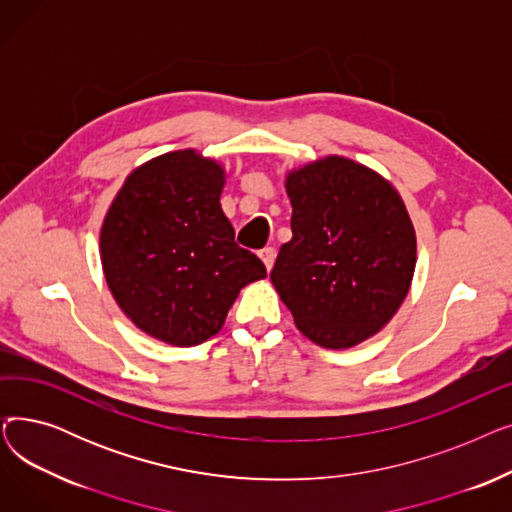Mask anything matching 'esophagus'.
Returning <instances> with one entry per match:
<instances>
[{
  "mask_svg": "<svg viewBox=\"0 0 512 512\" xmlns=\"http://www.w3.org/2000/svg\"><path fill=\"white\" fill-rule=\"evenodd\" d=\"M259 257H261V261L265 263L267 272H270L272 267H274V261H276V249H274V247H265V249L259 251Z\"/></svg>",
  "mask_w": 512,
  "mask_h": 512,
  "instance_id": "34e87169",
  "label": "esophagus"
}]
</instances>
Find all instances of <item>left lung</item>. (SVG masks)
I'll return each instance as SVG.
<instances>
[{
    "instance_id": "obj_1",
    "label": "left lung",
    "mask_w": 512,
    "mask_h": 512,
    "mask_svg": "<svg viewBox=\"0 0 512 512\" xmlns=\"http://www.w3.org/2000/svg\"><path fill=\"white\" fill-rule=\"evenodd\" d=\"M292 238L272 270L294 324L317 346L378 334L411 288L417 238L396 188L357 161L328 155L286 176Z\"/></svg>"
}]
</instances>
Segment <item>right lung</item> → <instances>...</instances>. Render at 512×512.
Here are the masks:
<instances>
[{
    "mask_svg": "<svg viewBox=\"0 0 512 512\" xmlns=\"http://www.w3.org/2000/svg\"><path fill=\"white\" fill-rule=\"evenodd\" d=\"M226 170L195 149L134 170L105 213L99 251L118 307L145 334L195 346L218 334L240 288L265 278L222 211Z\"/></svg>",
    "mask_w": 512,
    "mask_h": 512,
    "instance_id": "obj_1",
    "label": "right lung"
}]
</instances>
